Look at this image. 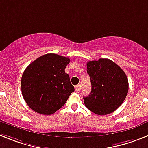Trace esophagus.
I'll use <instances>...</instances> for the list:
<instances>
[{"label":"esophagus","mask_w":148,"mask_h":148,"mask_svg":"<svg viewBox=\"0 0 148 148\" xmlns=\"http://www.w3.org/2000/svg\"><path fill=\"white\" fill-rule=\"evenodd\" d=\"M75 91H76V92H79V91H80V90H81V86L79 85V84L76 85L75 87Z\"/></svg>","instance_id":"esophagus-1"}]
</instances>
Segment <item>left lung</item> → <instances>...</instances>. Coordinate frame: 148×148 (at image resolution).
Returning a JSON list of instances; mask_svg holds the SVG:
<instances>
[{
  "mask_svg": "<svg viewBox=\"0 0 148 148\" xmlns=\"http://www.w3.org/2000/svg\"><path fill=\"white\" fill-rule=\"evenodd\" d=\"M87 73L92 90L84 97L85 106L97 115L113 113L125 101L128 92V79L116 63L108 58L87 62Z\"/></svg>",
  "mask_w": 148,
  "mask_h": 148,
  "instance_id": "1",
  "label": "left lung"
}]
</instances>
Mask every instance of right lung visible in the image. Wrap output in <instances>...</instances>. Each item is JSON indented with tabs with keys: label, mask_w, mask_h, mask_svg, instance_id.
Instances as JSON below:
<instances>
[{
	"label": "right lung",
	"mask_w": 148,
	"mask_h": 148,
	"mask_svg": "<svg viewBox=\"0 0 148 148\" xmlns=\"http://www.w3.org/2000/svg\"><path fill=\"white\" fill-rule=\"evenodd\" d=\"M70 61L64 56L49 53L35 59L26 68L21 78L22 95L35 112L53 114L74 92L70 76L64 71Z\"/></svg>",
	"instance_id": "right-lung-1"
}]
</instances>
